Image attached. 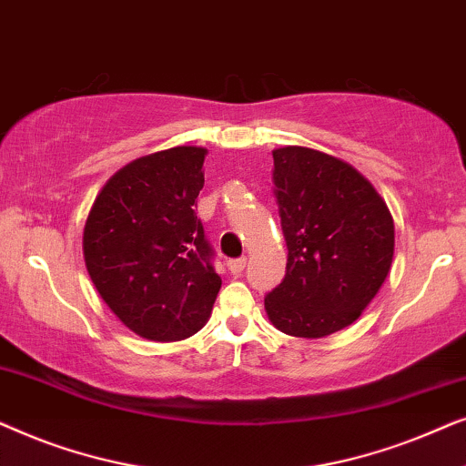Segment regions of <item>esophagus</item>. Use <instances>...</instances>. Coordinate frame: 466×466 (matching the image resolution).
Returning a JSON list of instances; mask_svg holds the SVG:
<instances>
[{
  "instance_id": "34e87169",
  "label": "esophagus",
  "mask_w": 466,
  "mask_h": 466,
  "mask_svg": "<svg viewBox=\"0 0 466 466\" xmlns=\"http://www.w3.org/2000/svg\"><path fill=\"white\" fill-rule=\"evenodd\" d=\"M227 267H228V271L233 273V276H241V271H244V267H246V258L228 260Z\"/></svg>"
}]
</instances>
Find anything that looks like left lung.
<instances>
[{
	"mask_svg": "<svg viewBox=\"0 0 466 466\" xmlns=\"http://www.w3.org/2000/svg\"><path fill=\"white\" fill-rule=\"evenodd\" d=\"M271 180L289 260L265 297L267 318L286 335L320 339L359 320L386 282L392 214L359 169L305 146L273 150Z\"/></svg>",
	"mask_w": 466,
	"mask_h": 466,
	"instance_id": "1",
	"label": "left lung"
}]
</instances>
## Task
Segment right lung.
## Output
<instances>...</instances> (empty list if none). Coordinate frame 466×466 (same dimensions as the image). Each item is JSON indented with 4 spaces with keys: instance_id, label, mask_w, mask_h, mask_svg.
<instances>
[{
    "instance_id": "obj_1",
    "label": "right lung",
    "mask_w": 466,
    "mask_h": 466,
    "mask_svg": "<svg viewBox=\"0 0 466 466\" xmlns=\"http://www.w3.org/2000/svg\"><path fill=\"white\" fill-rule=\"evenodd\" d=\"M206 155L176 146L127 163L86 216L82 254L93 286L144 339H187L212 316L222 279L195 214Z\"/></svg>"
}]
</instances>
